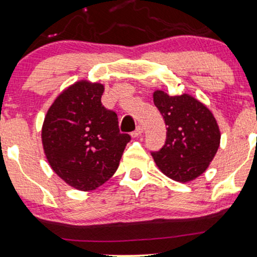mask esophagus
Returning <instances> with one entry per match:
<instances>
[{"label": "esophagus", "instance_id": "1", "mask_svg": "<svg viewBox=\"0 0 257 257\" xmlns=\"http://www.w3.org/2000/svg\"><path fill=\"white\" fill-rule=\"evenodd\" d=\"M142 134H143V127H142V126H137V128H136L135 131L132 132L131 136L134 138H136V137H138V136H141Z\"/></svg>", "mask_w": 257, "mask_h": 257}]
</instances>
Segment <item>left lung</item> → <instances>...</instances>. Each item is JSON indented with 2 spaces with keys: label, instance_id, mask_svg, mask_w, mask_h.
Segmentation results:
<instances>
[{
  "label": "left lung",
  "instance_id": "obj_1",
  "mask_svg": "<svg viewBox=\"0 0 257 257\" xmlns=\"http://www.w3.org/2000/svg\"><path fill=\"white\" fill-rule=\"evenodd\" d=\"M154 103L168 126L166 143L151 153L155 162L170 179L192 181L207 169L219 148L216 119L205 104L188 94L169 96L156 90Z\"/></svg>",
  "mask_w": 257,
  "mask_h": 257
}]
</instances>
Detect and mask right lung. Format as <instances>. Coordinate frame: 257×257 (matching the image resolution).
<instances>
[{
  "label": "right lung",
  "instance_id": "add662e5",
  "mask_svg": "<svg viewBox=\"0 0 257 257\" xmlns=\"http://www.w3.org/2000/svg\"><path fill=\"white\" fill-rule=\"evenodd\" d=\"M103 85L76 82L47 110L41 141L57 175L80 191H93L118 169L130 135L120 134L118 115L101 103Z\"/></svg>",
  "mask_w": 257,
  "mask_h": 257
}]
</instances>
